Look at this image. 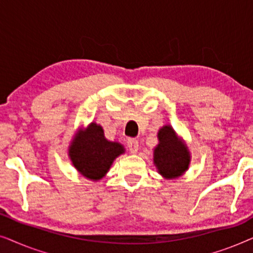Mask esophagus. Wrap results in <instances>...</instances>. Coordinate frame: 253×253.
Wrapping results in <instances>:
<instances>
[{
  "label": "esophagus",
  "mask_w": 253,
  "mask_h": 253,
  "mask_svg": "<svg viewBox=\"0 0 253 253\" xmlns=\"http://www.w3.org/2000/svg\"><path fill=\"white\" fill-rule=\"evenodd\" d=\"M126 144H127V147H129V150L132 152V153H137L138 146H139V145H138V140L137 139L130 138V139H127Z\"/></svg>",
  "instance_id": "34e87169"
}]
</instances>
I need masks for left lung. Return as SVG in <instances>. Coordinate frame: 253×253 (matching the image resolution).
<instances>
[{"mask_svg": "<svg viewBox=\"0 0 253 253\" xmlns=\"http://www.w3.org/2000/svg\"><path fill=\"white\" fill-rule=\"evenodd\" d=\"M160 144L154 150V164L161 175L175 178L182 175L189 167L188 148L176 137L174 130L166 126L158 133Z\"/></svg>", "mask_w": 253, "mask_h": 253, "instance_id": "left-lung-1", "label": "left lung"}]
</instances>
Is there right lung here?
I'll return each mask as SVG.
<instances>
[{
	"mask_svg": "<svg viewBox=\"0 0 253 253\" xmlns=\"http://www.w3.org/2000/svg\"><path fill=\"white\" fill-rule=\"evenodd\" d=\"M123 152L122 145L107 140L102 127L92 123L76 136L69 153L72 164L82 175L98 181L105 176L113 161Z\"/></svg>",
	"mask_w": 253,
	"mask_h": 253,
	"instance_id": "1",
	"label": "right lung"
}]
</instances>
